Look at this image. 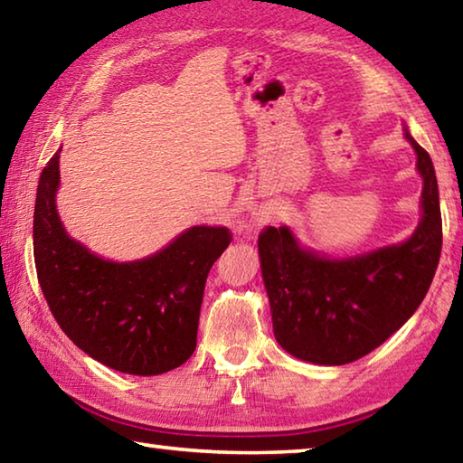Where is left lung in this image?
<instances>
[{"label": "left lung", "mask_w": 463, "mask_h": 463, "mask_svg": "<svg viewBox=\"0 0 463 463\" xmlns=\"http://www.w3.org/2000/svg\"><path fill=\"white\" fill-rule=\"evenodd\" d=\"M406 138L422 177V216L409 241L328 260L298 245L288 226L261 231L273 335L289 355L318 365L355 362L394 335L429 292L443 239L437 177L429 153L409 130Z\"/></svg>", "instance_id": "obj_1"}]
</instances>
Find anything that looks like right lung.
<instances>
[{
    "label": "right lung",
    "instance_id": "add662e5",
    "mask_svg": "<svg viewBox=\"0 0 463 463\" xmlns=\"http://www.w3.org/2000/svg\"><path fill=\"white\" fill-rule=\"evenodd\" d=\"M59 153L34 203V263L54 320L90 357L132 375L175 370L192 357L213 263L231 245L224 226H192L146 260L114 263L71 239L57 213Z\"/></svg>",
    "mask_w": 463,
    "mask_h": 463
}]
</instances>
